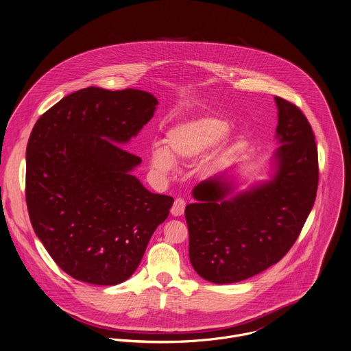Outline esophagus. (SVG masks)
<instances>
[{
    "instance_id": "34e87169",
    "label": "esophagus",
    "mask_w": 351,
    "mask_h": 351,
    "mask_svg": "<svg viewBox=\"0 0 351 351\" xmlns=\"http://www.w3.org/2000/svg\"><path fill=\"white\" fill-rule=\"evenodd\" d=\"M185 206H186V202L184 198H176L173 206H171V215L178 217L181 215H184V210H185Z\"/></svg>"
}]
</instances>
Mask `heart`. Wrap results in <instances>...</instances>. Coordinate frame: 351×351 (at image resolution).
I'll list each match as a JSON object with an SVG mask.
<instances>
[{
	"label": "heart",
	"instance_id": "b5f03b06",
	"mask_svg": "<svg viewBox=\"0 0 351 351\" xmlns=\"http://www.w3.org/2000/svg\"><path fill=\"white\" fill-rule=\"evenodd\" d=\"M228 122L217 117H201L170 128L165 136V149L156 147L150 152V165L160 174H169L174 162L186 163L195 160L211 146L206 160L219 158L230 146V135L226 134Z\"/></svg>",
	"mask_w": 351,
	"mask_h": 351
}]
</instances>
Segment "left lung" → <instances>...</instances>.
Instances as JSON below:
<instances>
[{
    "mask_svg": "<svg viewBox=\"0 0 351 351\" xmlns=\"http://www.w3.org/2000/svg\"><path fill=\"white\" fill-rule=\"evenodd\" d=\"M276 138L271 180L234 193L229 176L199 182L186 205L189 258L208 282L229 285L276 264L296 241L318 189V149L303 112L275 96Z\"/></svg>",
    "mask_w": 351,
    "mask_h": 351,
    "instance_id": "obj_1",
    "label": "left lung"
}]
</instances>
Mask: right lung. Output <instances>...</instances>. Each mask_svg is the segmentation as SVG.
I'll return each instance as SVG.
<instances>
[{
	"label": "right lung",
	"mask_w": 351,
	"mask_h": 351,
	"mask_svg": "<svg viewBox=\"0 0 351 351\" xmlns=\"http://www.w3.org/2000/svg\"><path fill=\"white\" fill-rule=\"evenodd\" d=\"M158 100L141 90L88 87L40 117L27 146L25 195L36 236L65 274L119 285L138 268L174 199L147 191L126 145Z\"/></svg>",
	"instance_id": "obj_1"
}]
</instances>
